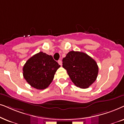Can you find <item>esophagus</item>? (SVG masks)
<instances>
[{
	"mask_svg": "<svg viewBox=\"0 0 124 124\" xmlns=\"http://www.w3.org/2000/svg\"><path fill=\"white\" fill-rule=\"evenodd\" d=\"M58 63H59V65L62 66V61H61V60H59L58 61Z\"/></svg>",
	"mask_w": 124,
	"mask_h": 124,
	"instance_id": "obj_1",
	"label": "esophagus"
}]
</instances>
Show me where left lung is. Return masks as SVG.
<instances>
[{"mask_svg": "<svg viewBox=\"0 0 124 124\" xmlns=\"http://www.w3.org/2000/svg\"><path fill=\"white\" fill-rule=\"evenodd\" d=\"M62 66L67 70L76 86L88 88L98 77L99 67L96 61L83 52L71 51L62 59Z\"/></svg>", "mask_w": 124, "mask_h": 124, "instance_id": "obj_1", "label": "left lung"}]
</instances>
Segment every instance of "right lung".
<instances>
[{
    "instance_id": "right-lung-1",
    "label": "right lung",
    "mask_w": 124,
    "mask_h": 124,
    "mask_svg": "<svg viewBox=\"0 0 124 124\" xmlns=\"http://www.w3.org/2000/svg\"><path fill=\"white\" fill-rule=\"evenodd\" d=\"M60 65L52 55L40 52L33 55L23 67V77L32 87L44 90L50 85Z\"/></svg>"
}]
</instances>
